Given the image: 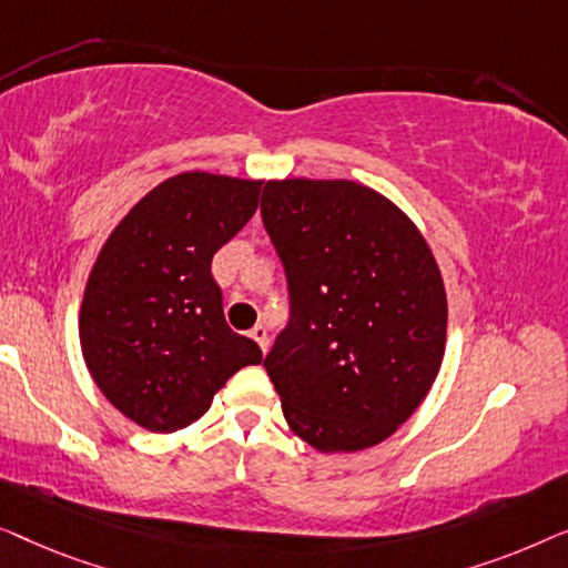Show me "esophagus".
Returning a JSON list of instances; mask_svg holds the SVG:
<instances>
[{"label": "esophagus", "mask_w": 568, "mask_h": 568, "mask_svg": "<svg viewBox=\"0 0 568 568\" xmlns=\"http://www.w3.org/2000/svg\"><path fill=\"white\" fill-rule=\"evenodd\" d=\"M250 337L257 342L260 345V349L262 353H267V345H270V339H267V329L262 324H257V326H252V332H250Z\"/></svg>", "instance_id": "34e87169"}]
</instances>
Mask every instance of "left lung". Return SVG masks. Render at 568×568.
I'll return each instance as SVG.
<instances>
[{
    "label": "left lung",
    "instance_id": "obj_1",
    "mask_svg": "<svg viewBox=\"0 0 568 568\" xmlns=\"http://www.w3.org/2000/svg\"><path fill=\"white\" fill-rule=\"evenodd\" d=\"M262 221L291 287V326L265 361L287 427L318 453L388 440L445 357L447 295L427 239L355 180H267Z\"/></svg>",
    "mask_w": 568,
    "mask_h": 568
}]
</instances>
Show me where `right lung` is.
Wrapping results in <instances>:
<instances>
[{
    "label": "right lung",
    "mask_w": 568,
    "mask_h": 568,
    "mask_svg": "<svg viewBox=\"0 0 568 568\" xmlns=\"http://www.w3.org/2000/svg\"><path fill=\"white\" fill-rule=\"evenodd\" d=\"M262 180L180 172L110 231L79 303V345L102 396L149 433H178L211 409L257 342L229 329L213 254L252 219Z\"/></svg>",
    "instance_id": "add662e5"
}]
</instances>
